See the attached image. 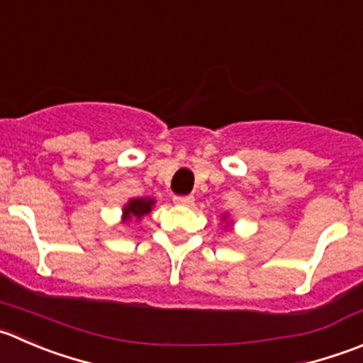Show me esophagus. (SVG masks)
I'll use <instances>...</instances> for the list:
<instances>
[{"mask_svg": "<svg viewBox=\"0 0 363 363\" xmlns=\"http://www.w3.org/2000/svg\"><path fill=\"white\" fill-rule=\"evenodd\" d=\"M174 202L177 203V206H193V202H195V199H193L191 195H177L174 196Z\"/></svg>", "mask_w": 363, "mask_h": 363, "instance_id": "1", "label": "esophagus"}]
</instances>
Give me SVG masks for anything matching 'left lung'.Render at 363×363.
Segmentation results:
<instances>
[{"label":"left lung","mask_w":363,"mask_h":363,"mask_svg":"<svg viewBox=\"0 0 363 363\" xmlns=\"http://www.w3.org/2000/svg\"><path fill=\"white\" fill-rule=\"evenodd\" d=\"M223 220H225V216H223Z\"/></svg>","instance_id":"8db88e82"}]
</instances>
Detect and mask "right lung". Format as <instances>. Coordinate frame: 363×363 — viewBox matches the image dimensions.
I'll return each mask as SVG.
<instances>
[{"mask_svg": "<svg viewBox=\"0 0 363 363\" xmlns=\"http://www.w3.org/2000/svg\"><path fill=\"white\" fill-rule=\"evenodd\" d=\"M154 199H133L125 203L124 207V220H131V218H136V221L142 220L145 214H149L154 207Z\"/></svg>", "mask_w": 363, "mask_h": 363, "instance_id": "add662e5", "label": "right lung"}]
</instances>
